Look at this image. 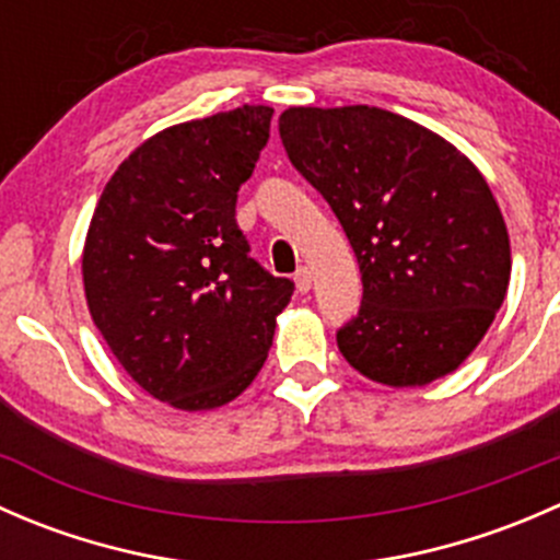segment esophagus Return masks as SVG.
<instances>
[{"mask_svg": "<svg viewBox=\"0 0 560 560\" xmlns=\"http://www.w3.org/2000/svg\"><path fill=\"white\" fill-rule=\"evenodd\" d=\"M312 270L308 268H298V273H295V287H298V292H301V295H306L308 290H312Z\"/></svg>", "mask_w": 560, "mask_h": 560, "instance_id": "1", "label": "esophagus"}]
</instances>
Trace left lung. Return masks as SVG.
<instances>
[{"label":"left lung","instance_id":"8db88e82","mask_svg":"<svg viewBox=\"0 0 560 560\" xmlns=\"http://www.w3.org/2000/svg\"><path fill=\"white\" fill-rule=\"evenodd\" d=\"M279 135L358 257L363 303L336 332L347 363L389 387L455 371L510 287V235L482 173L382 107H290Z\"/></svg>","mask_w":560,"mask_h":560}]
</instances>
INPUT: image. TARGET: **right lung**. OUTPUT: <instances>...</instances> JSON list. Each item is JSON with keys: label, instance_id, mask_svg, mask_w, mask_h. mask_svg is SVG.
I'll use <instances>...</instances> for the list:
<instances>
[{"label": "right lung", "instance_id": "obj_1", "mask_svg": "<svg viewBox=\"0 0 560 560\" xmlns=\"http://www.w3.org/2000/svg\"><path fill=\"white\" fill-rule=\"evenodd\" d=\"M273 107L175 124L107 180L83 246L94 325L129 376L184 411L238 398L262 369L295 284L254 257L235 222Z\"/></svg>", "mask_w": 560, "mask_h": 560}]
</instances>
